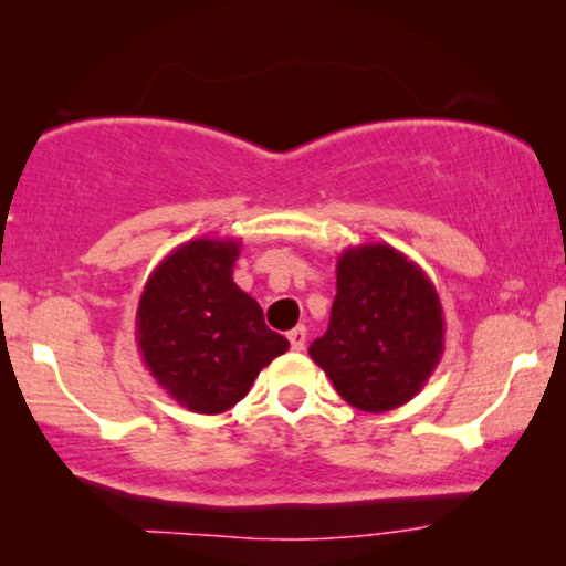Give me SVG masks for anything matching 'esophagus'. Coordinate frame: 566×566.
I'll list each match as a JSON object with an SVG mask.
<instances>
[{
    "label": "esophagus",
    "mask_w": 566,
    "mask_h": 566,
    "mask_svg": "<svg viewBox=\"0 0 566 566\" xmlns=\"http://www.w3.org/2000/svg\"><path fill=\"white\" fill-rule=\"evenodd\" d=\"M289 343H291L293 350H304V345H306V329H304V327L291 329V332H289Z\"/></svg>",
    "instance_id": "esophagus-1"
}]
</instances>
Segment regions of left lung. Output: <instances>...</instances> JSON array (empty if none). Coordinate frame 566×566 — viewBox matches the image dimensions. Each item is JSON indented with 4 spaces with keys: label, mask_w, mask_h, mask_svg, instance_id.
Masks as SVG:
<instances>
[{
    "label": "left lung",
    "mask_w": 566,
    "mask_h": 566,
    "mask_svg": "<svg viewBox=\"0 0 566 566\" xmlns=\"http://www.w3.org/2000/svg\"><path fill=\"white\" fill-rule=\"evenodd\" d=\"M443 350V306L428 273L391 244L347 247L329 327L308 347L339 397L370 415L407 405Z\"/></svg>",
    "instance_id": "8db88e82"
}]
</instances>
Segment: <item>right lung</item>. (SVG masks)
Listing matches in <instances>:
<instances>
[{"label": "right lung", "instance_id": "1", "mask_svg": "<svg viewBox=\"0 0 566 566\" xmlns=\"http://www.w3.org/2000/svg\"><path fill=\"white\" fill-rule=\"evenodd\" d=\"M239 239L200 237L175 247L146 281L136 308L144 366L177 405L221 415L260 370L289 350L262 308L234 283Z\"/></svg>", "mask_w": 566, "mask_h": 566}]
</instances>
